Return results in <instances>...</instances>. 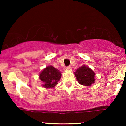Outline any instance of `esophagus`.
Segmentation results:
<instances>
[{
  "label": "esophagus",
  "instance_id": "34e87169",
  "mask_svg": "<svg viewBox=\"0 0 126 126\" xmlns=\"http://www.w3.org/2000/svg\"><path fill=\"white\" fill-rule=\"evenodd\" d=\"M71 69H72V68H71V66H68V67H66V70L68 71H71Z\"/></svg>",
  "mask_w": 126,
  "mask_h": 126
}]
</instances>
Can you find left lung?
<instances>
[{
	"instance_id": "left-lung-1",
	"label": "left lung",
	"mask_w": 126,
	"mask_h": 126,
	"mask_svg": "<svg viewBox=\"0 0 126 126\" xmlns=\"http://www.w3.org/2000/svg\"><path fill=\"white\" fill-rule=\"evenodd\" d=\"M74 74L77 82L82 85L89 87L96 81L94 72L85 65H82L76 69Z\"/></svg>"
}]
</instances>
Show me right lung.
<instances>
[{"label":"right lung","instance_id":"obj_1","mask_svg":"<svg viewBox=\"0 0 126 126\" xmlns=\"http://www.w3.org/2000/svg\"><path fill=\"white\" fill-rule=\"evenodd\" d=\"M62 72L52 66H47L39 74V79L42 81V85L45 88H55L62 77Z\"/></svg>","mask_w":126,"mask_h":126}]
</instances>
